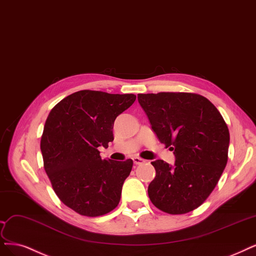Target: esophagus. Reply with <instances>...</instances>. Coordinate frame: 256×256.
Masks as SVG:
<instances>
[{
	"label": "esophagus",
	"mask_w": 256,
	"mask_h": 256,
	"mask_svg": "<svg viewBox=\"0 0 256 256\" xmlns=\"http://www.w3.org/2000/svg\"><path fill=\"white\" fill-rule=\"evenodd\" d=\"M132 160H134V163L136 165H140V164H143V163L146 162V161L144 160V158H140V156H134V158H132Z\"/></svg>",
	"instance_id": "34e87169"
}]
</instances>
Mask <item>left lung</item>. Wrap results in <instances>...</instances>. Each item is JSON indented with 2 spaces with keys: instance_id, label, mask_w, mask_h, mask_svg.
I'll list each match as a JSON object with an SVG mask.
<instances>
[{
  "instance_id": "left-lung-1",
  "label": "left lung",
  "mask_w": 256,
  "mask_h": 256,
  "mask_svg": "<svg viewBox=\"0 0 256 256\" xmlns=\"http://www.w3.org/2000/svg\"><path fill=\"white\" fill-rule=\"evenodd\" d=\"M158 140L174 152V165L152 162L156 177L148 196L158 210L178 215L197 208L210 196L228 162L230 134L222 114L204 96L161 92L138 94Z\"/></svg>"
}]
</instances>
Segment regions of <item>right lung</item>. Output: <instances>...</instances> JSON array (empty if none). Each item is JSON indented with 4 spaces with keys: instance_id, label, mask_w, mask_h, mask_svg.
Wrapping results in <instances>:
<instances>
[{
    "instance_id": "1",
    "label": "right lung",
    "mask_w": 256,
    "mask_h": 256,
    "mask_svg": "<svg viewBox=\"0 0 256 256\" xmlns=\"http://www.w3.org/2000/svg\"><path fill=\"white\" fill-rule=\"evenodd\" d=\"M134 94L82 90L66 96L50 112L41 152L56 195L78 214L104 215L118 204L131 158L102 160L98 147L113 140V124L134 102Z\"/></svg>"
}]
</instances>
